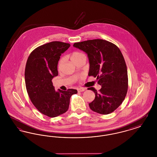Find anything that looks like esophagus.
<instances>
[{
	"mask_svg": "<svg viewBox=\"0 0 157 157\" xmlns=\"http://www.w3.org/2000/svg\"><path fill=\"white\" fill-rule=\"evenodd\" d=\"M85 90L84 88H78V92H83Z\"/></svg>",
	"mask_w": 157,
	"mask_h": 157,
	"instance_id": "1",
	"label": "esophagus"
}]
</instances>
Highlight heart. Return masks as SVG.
Here are the masks:
<instances>
[{
	"instance_id": "1",
	"label": "heart",
	"mask_w": 157,
	"mask_h": 157,
	"mask_svg": "<svg viewBox=\"0 0 157 157\" xmlns=\"http://www.w3.org/2000/svg\"><path fill=\"white\" fill-rule=\"evenodd\" d=\"M83 56H85L81 52H74L72 53V54L71 55V59L73 61L74 63H75L77 60L80 59L81 58H82V57H83ZM64 61H65V58H62L59 60V61L58 62V68L60 67L61 65H62V63L64 62Z\"/></svg>"
}]
</instances>
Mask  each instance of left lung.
Wrapping results in <instances>:
<instances>
[{
    "instance_id": "left-lung-1",
    "label": "left lung",
    "mask_w": 157,
    "mask_h": 157,
    "mask_svg": "<svg viewBox=\"0 0 157 157\" xmlns=\"http://www.w3.org/2000/svg\"><path fill=\"white\" fill-rule=\"evenodd\" d=\"M74 46L87 53L88 75L97 78L102 87L98 92L90 88L95 94L94 100L89 104L90 109L104 115L112 113L124 101L128 86L127 65L120 49L99 39L76 42Z\"/></svg>"
}]
</instances>
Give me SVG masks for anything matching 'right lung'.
Returning a JSON list of instances; mask_svg holds the SVG:
<instances>
[{"label": "right lung", "instance_id": "add662e5", "mask_svg": "<svg viewBox=\"0 0 157 157\" xmlns=\"http://www.w3.org/2000/svg\"><path fill=\"white\" fill-rule=\"evenodd\" d=\"M70 44L53 41L41 45L30 53L25 67L26 88L30 101L40 112L56 117L67 112L70 98L77 90H55L52 79L58 75V63L61 53Z\"/></svg>", "mask_w": 157, "mask_h": 157}]
</instances>
